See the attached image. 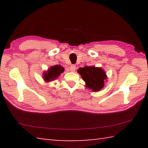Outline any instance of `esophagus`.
Returning <instances> with one entry per match:
<instances>
[{
    "mask_svg": "<svg viewBox=\"0 0 148 148\" xmlns=\"http://www.w3.org/2000/svg\"><path fill=\"white\" fill-rule=\"evenodd\" d=\"M76 65H71V67H70V71L71 72H75V71H76Z\"/></svg>",
    "mask_w": 148,
    "mask_h": 148,
    "instance_id": "obj_1",
    "label": "esophagus"
}]
</instances>
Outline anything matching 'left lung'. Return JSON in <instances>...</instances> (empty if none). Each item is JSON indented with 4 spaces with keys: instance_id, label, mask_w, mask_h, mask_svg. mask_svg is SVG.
<instances>
[{
    "instance_id": "8db88e82",
    "label": "left lung",
    "mask_w": 148,
    "mask_h": 148,
    "mask_svg": "<svg viewBox=\"0 0 148 148\" xmlns=\"http://www.w3.org/2000/svg\"><path fill=\"white\" fill-rule=\"evenodd\" d=\"M77 72L85 81L86 87L92 89L93 92H99L103 87V80L106 79V74L101 68L85 66L83 68H79Z\"/></svg>"
}]
</instances>
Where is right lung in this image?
<instances>
[{"mask_svg": "<svg viewBox=\"0 0 148 148\" xmlns=\"http://www.w3.org/2000/svg\"><path fill=\"white\" fill-rule=\"evenodd\" d=\"M64 71V67H62L60 65H56L51 67L46 72H45L43 77L46 81H51L55 79Z\"/></svg>", "mask_w": 148, "mask_h": 148, "instance_id": "obj_1", "label": "right lung"}]
</instances>
